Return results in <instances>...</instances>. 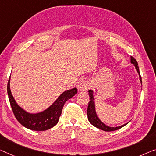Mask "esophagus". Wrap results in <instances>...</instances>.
<instances>
[{"label":"esophagus","instance_id":"obj_1","mask_svg":"<svg viewBox=\"0 0 156 156\" xmlns=\"http://www.w3.org/2000/svg\"><path fill=\"white\" fill-rule=\"evenodd\" d=\"M90 87V81L88 80H83L79 83V85L78 86V89L79 91L84 92L89 89Z\"/></svg>","mask_w":156,"mask_h":156}]
</instances>
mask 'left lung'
Segmentation results:
<instances>
[{"mask_svg":"<svg viewBox=\"0 0 156 156\" xmlns=\"http://www.w3.org/2000/svg\"><path fill=\"white\" fill-rule=\"evenodd\" d=\"M131 63L134 64V66L136 69V71L139 73V78H140V81L141 83V77L140 75V72H139V69L138 66V64L136 60L134 59L133 57H131ZM89 96H90V101L88 103V106L87 109V118L89 122L91 123L92 125H94V127H97V128L100 129L101 130H104V131L106 132H111V131H115V130L119 129L121 128V127H124L125 125H122L121 126L116 127H108L105 124H104L99 119V118L97 117L96 114V112H95V107H94V97H93V92L92 90H89Z\"/></svg>","mask_w":156,"mask_h":156,"instance_id":"1","label":"left lung"}]
</instances>
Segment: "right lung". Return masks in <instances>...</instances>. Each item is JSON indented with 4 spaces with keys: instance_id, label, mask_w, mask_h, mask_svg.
<instances>
[{
    "instance_id": "1",
    "label": "right lung",
    "mask_w": 156,
    "mask_h": 156,
    "mask_svg": "<svg viewBox=\"0 0 156 156\" xmlns=\"http://www.w3.org/2000/svg\"><path fill=\"white\" fill-rule=\"evenodd\" d=\"M10 77L8 83V94L13 113L17 119L23 126L35 131H45L52 128L59 122V117L62 114L64 105L67 100L77 94V88L64 92L60 95L52 106L45 111L36 114H31L26 112L17 105L14 97L12 95L10 88Z\"/></svg>"
}]
</instances>
